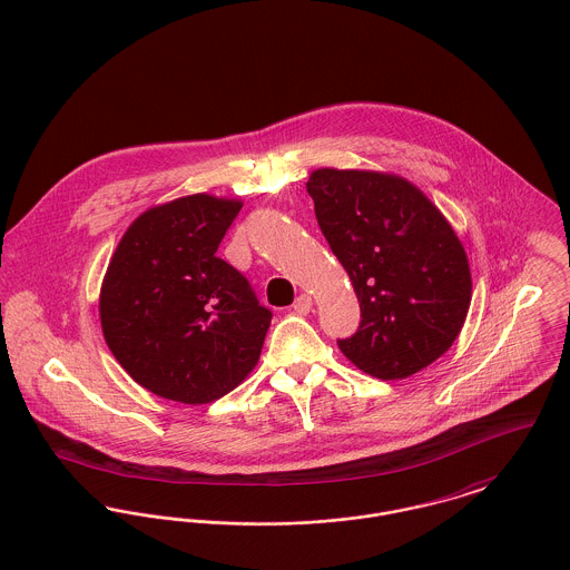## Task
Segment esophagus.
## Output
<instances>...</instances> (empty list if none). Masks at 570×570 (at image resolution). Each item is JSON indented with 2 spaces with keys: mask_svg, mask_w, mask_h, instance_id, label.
Wrapping results in <instances>:
<instances>
[{
  "mask_svg": "<svg viewBox=\"0 0 570 570\" xmlns=\"http://www.w3.org/2000/svg\"><path fill=\"white\" fill-rule=\"evenodd\" d=\"M293 311H295L297 315L311 313V311H313V299H311V295H299V297L295 299V304H293Z\"/></svg>",
  "mask_w": 570,
  "mask_h": 570,
  "instance_id": "obj_1",
  "label": "esophagus"
}]
</instances>
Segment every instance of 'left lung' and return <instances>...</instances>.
Masks as SVG:
<instances>
[{
	"label": "left lung",
	"instance_id": "1",
	"mask_svg": "<svg viewBox=\"0 0 570 570\" xmlns=\"http://www.w3.org/2000/svg\"><path fill=\"white\" fill-rule=\"evenodd\" d=\"M306 187L361 308L356 333L337 340L343 354L383 381L434 363L455 342L471 302L454 228L396 176L317 169Z\"/></svg>",
	"mask_w": 570,
	"mask_h": 570
}]
</instances>
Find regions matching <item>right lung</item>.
<instances>
[{
	"instance_id": "1",
	"label": "right lung",
	"mask_w": 570,
	"mask_h": 570,
	"mask_svg": "<svg viewBox=\"0 0 570 570\" xmlns=\"http://www.w3.org/2000/svg\"><path fill=\"white\" fill-rule=\"evenodd\" d=\"M237 200L207 194L145 212L116 246L101 326L125 372L187 405L225 396L255 367L273 313L216 255Z\"/></svg>"
}]
</instances>
